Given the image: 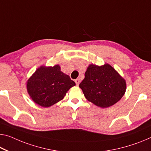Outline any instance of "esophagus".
<instances>
[{
	"instance_id": "esophagus-1",
	"label": "esophagus",
	"mask_w": 151,
	"mask_h": 151,
	"mask_svg": "<svg viewBox=\"0 0 151 151\" xmlns=\"http://www.w3.org/2000/svg\"><path fill=\"white\" fill-rule=\"evenodd\" d=\"M75 82H76V85L78 86L79 84H80V79H76V80H75Z\"/></svg>"
}]
</instances>
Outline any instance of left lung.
I'll use <instances>...</instances> for the list:
<instances>
[{
	"instance_id": "left-lung-1",
	"label": "left lung",
	"mask_w": 151,
	"mask_h": 151,
	"mask_svg": "<svg viewBox=\"0 0 151 151\" xmlns=\"http://www.w3.org/2000/svg\"><path fill=\"white\" fill-rule=\"evenodd\" d=\"M88 101L101 108H107L121 99L126 90V80L109 64H90L80 83Z\"/></svg>"
}]
</instances>
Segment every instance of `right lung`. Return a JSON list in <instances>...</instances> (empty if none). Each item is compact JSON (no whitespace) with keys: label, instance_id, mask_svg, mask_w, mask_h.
Wrapping results in <instances>:
<instances>
[{"label":"right lung","instance_id":"right-lung-1","mask_svg":"<svg viewBox=\"0 0 151 151\" xmlns=\"http://www.w3.org/2000/svg\"><path fill=\"white\" fill-rule=\"evenodd\" d=\"M75 85L70 77L61 71L59 65H42L27 80V90L34 103L48 107L61 101Z\"/></svg>","mask_w":151,"mask_h":151}]
</instances>
